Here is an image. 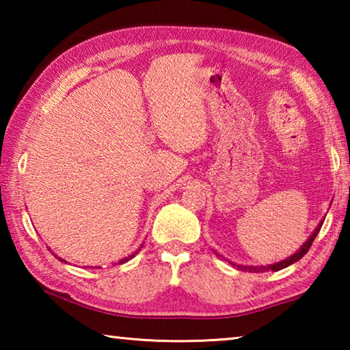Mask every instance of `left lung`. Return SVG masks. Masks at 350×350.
<instances>
[{
  "label": "left lung",
  "instance_id": "1",
  "mask_svg": "<svg viewBox=\"0 0 350 350\" xmlns=\"http://www.w3.org/2000/svg\"><path fill=\"white\" fill-rule=\"evenodd\" d=\"M323 222H324V221L319 222V225H318V227L315 228V232H313V233L310 234V238L304 242L303 247H301L298 252L293 253L292 256H290V258L281 260V262H275V264H271V265H267V267H244V265H238V267H239V269H242V270H248V271H267V270L278 271V270H281V269H286V267H288V265L295 264L296 260H299L301 258L304 256V254H306L307 252H309V248L312 247V242L315 241L317 234L319 233V230H321V225H323ZM232 264H233V262H232ZM233 265H234V264H233Z\"/></svg>",
  "mask_w": 350,
  "mask_h": 350
}]
</instances>
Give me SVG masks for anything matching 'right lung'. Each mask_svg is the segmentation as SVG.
<instances>
[{
    "instance_id": "obj_1",
    "label": "right lung",
    "mask_w": 350,
    "mask_h": 350,
    "mask_svg": "<svg viewBox=\"0 0 350 350\" xmlns=\"http://www.w3.org/2000/svg\"><path fill=\"white\" fill-rule=\"evenodd\" d=\"M139 250H140V248H139ZM135 253H137V252H135ZM135 253L134 254H131V256H128V258H123L122 260H118V264H123V262H128V260L129 259H133L134 256H135ZM58 259H60V258H58ZM60 260H63V262H66V260H64V259H60Z\"/></svg>"
}]
</instances>
